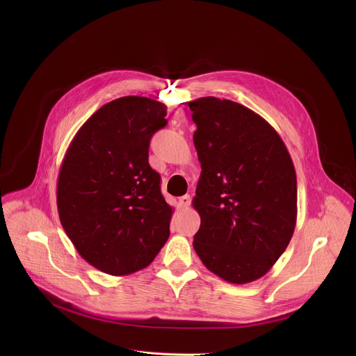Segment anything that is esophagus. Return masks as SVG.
<instances>
[{"instance_id":"esophagus-1","label":"esophagus","mask_w":356,"mask_h":356,"mask_svg":"<svg viewBox=\"0 0 356 356\" xmlns=\"http://www.w3.org/2000/svg\"><path fill=\"white\" fill-rule=\"evenodd\" d=\"M190 202H191V197H190L188 194H186V195H183V197L179 198V207L183 209V210H184V209H188Z\"/></svg>"}]
</instances>
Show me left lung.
Segmentation results:
<instances>
[{
  "instance_id": "1",
  "label": "left lung",
  "mask_w": 356,
  "mask_h": 356,
  "mask_svg": "<svg viewBox=\"0 0 356 356\" xmlns=\"http://www.w3.org/2000/svg\"><path fill=\"white\" fill-rule=\"evenodd\" d=\"M188 107L201 163L193 198L201 218L194 250L218 277L250 283L270 270L293 236V161L276 129L248 107L216 97Z\"/></svg>"
}]
</instances>
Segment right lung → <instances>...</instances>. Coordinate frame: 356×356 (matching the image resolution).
Returning a JSON list of instances; mask_svg holds the SVG:
<instances>
[{"label":"right lung","mask_w":356,"mask_h":356,"mask_svg":"<svg viewBox=\"0 0 356 356\" xmlns=\"http://www.w3.org/2000/svg\"><path fill=\"white\" fill-rule=\"evenodd\" d=\"M166 110L138 95L104 104L77 131L59 170L62 227L80 257L111 276L150 265L170 235L173 207L147 161Z\"/></svg>","instance_id":"1"}]
</instances>
